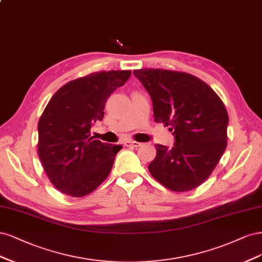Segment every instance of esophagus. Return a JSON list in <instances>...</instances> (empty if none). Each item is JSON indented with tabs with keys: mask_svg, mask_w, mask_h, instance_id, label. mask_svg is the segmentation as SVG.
Listing matches in <instances>:
<instances>
[{
	"mask_svg": "<svg viewBox=\"0 0 262 262\" xmlns=\"http://www.w3.org/2000/svg\"><path fill=\"white\" fill-rule=\"evenodd\" d=\"M124 145L126 147H140L141 143L138 141H134V140H126L124 142Z\"/></svg>",
	"mask_w": 262,
	"mask_h": 262,
	"instance_id": "1",
	"label": "esophagus"
}]
</instances>
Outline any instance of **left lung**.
<instances>
[{
    "label": "left lung",
    "mask_w": 262,
    "mask_h": 262,
    "mask_svg": "<svg viewBox=\"0 0 262 262\" xmlns=\"http://www.w3.org/2000/svg\"><path fill=\"white\" fill-rule=\"evenodd\" d=\"M152 100L155 120L170 126L174 146L157 143L149 172L166 188L187 191L204 183L225 151L229 115L217 95L190 74L134 71Z\"/></svg>",
    "instance_id": "8db88e82"
}]
</instances>
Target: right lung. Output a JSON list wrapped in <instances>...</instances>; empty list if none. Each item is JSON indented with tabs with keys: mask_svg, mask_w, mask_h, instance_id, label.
<instances>
[{
	"mask_svg": "<svg viewBox=\"0 0 262 262\" xmlns=\"http://www.w3.org/2000/svg\"><path fill=\"white\" fill-rule=\"evenodd\" d=\"M130 74L98 72L72 80L46 106L38 123V155L50 181L65 195L86 196L111 172L123 147L94 139L90 129L102 121L107 98Z\"/></svg>",
	"mask_w": 262,
	"mask_h": 262,
	"instance_id": "add662e5",
	"label": "right lung"
}]
</instances>
